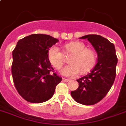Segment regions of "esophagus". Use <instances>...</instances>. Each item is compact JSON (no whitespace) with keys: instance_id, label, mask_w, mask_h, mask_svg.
I'll list each match as a JSON object with an SVG mask.
<instances>
[{"instance_id":"1","label":"esophagus","mask_w":126,"mask_h":126,"mask_svg":"<svg viewBox=\"0 0 126 126\" xmlns=\"http://www.w3.org/2000/svg\"><path fill=\"white\" fill-rule=\"evenodd\" d=\"M69 80V79H65V78H62V81H63V82H68Z\"/></svg>"}]
</instances>
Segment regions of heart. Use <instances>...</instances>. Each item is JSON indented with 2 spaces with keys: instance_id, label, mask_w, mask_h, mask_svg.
Segmentation results:
<instances>
[{
  "instance_id": "1",
  "label": "heart",
  "mask_w": 126,
  "mask_h": 126,
  "mask_svg": "<svg viewBox=\"0 0 126 126\" xmlns=\"http://www.w3.org/2000/svg\"><path fill=\"white\" fill-rule=\"evenodd\" d=\"M65 53L71 54L69 58V64L62 69V75L73 77L81 73H86L91 70L96 63V55L91 49L86 48L81 42H71L64 46ZM47 58L56 69H60L65 62L64 54L59 46H52L47 51Z\"/></svg>"
}]
</instances>
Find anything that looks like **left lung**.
<instances>
[{
	"instance_id": "1",
	"label": "left lung",
	"mask_w": 126,
	"mask_h": 126,
	"mask_svg": "<svg viewBox=\"0 0 126 126\" xmlns=\"http://www.w3.org/2000/svg\"><path fill=\"white\" fill-rule=\"evenodd\" d=\"M87 38L98 55V61L87 75L79 79V88L71 94L81 104L94 105L104 98L113 86L116 77L117 59L115 46L107 38L98 35H88Z\"/></svg>"
}]
</instances>
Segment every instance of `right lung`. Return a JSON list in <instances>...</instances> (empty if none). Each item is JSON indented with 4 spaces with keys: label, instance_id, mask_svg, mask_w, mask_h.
Segmentation results:
<instances>
[{
    "label": "right lung",
    "instance_id": "1",
    "mask_svg": "<svg viewBox=\"0 0 126 126\" xmlns=\"http://www.w3.org/2000/svg\"><path fill=\"white\" fill-rule=\"evenodd\" d=\"M59 40L50 35L33 34L20 39L13 51L11 74L18 94L26 101L41 103L53 95L62 77L47 58L49 47Z\"/></svg>",
    "mask_w": 126,
    "mask_h": 126
}]
</instances>
